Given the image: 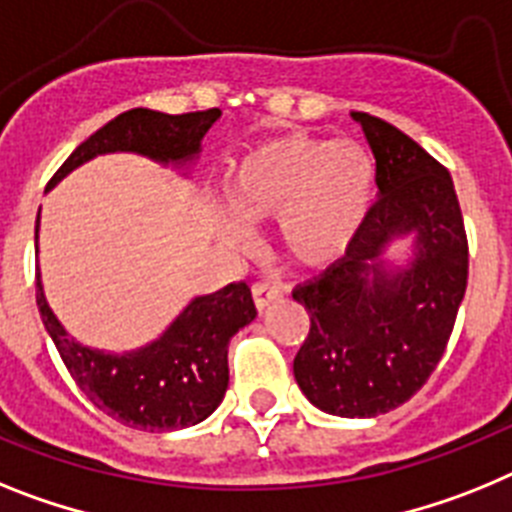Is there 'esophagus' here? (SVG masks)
<instances>
[{"label":"esophagus","mask_w":512,"mask_h":512,"mask_svg":"<svg viewBox=\"0 0 512 512\" xmlns=\"http://www.w3.org/2000/svg\"><path fill=\"white\" fill-rule=\"evenodd\" d=\"M281 286H275V283H268V281H257L255 286H252V299H255V306L257 309H265V306L273 304L275 299H281Z\"/></svg>","instance_id":"obj_1"}]
</instances>
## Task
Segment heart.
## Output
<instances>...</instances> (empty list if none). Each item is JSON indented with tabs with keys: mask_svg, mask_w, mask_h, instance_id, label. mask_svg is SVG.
<instances>
[{
	"mask_svg": "<svg viewBox=\"0 0 512 512\" xmlns=\"http://www.w3.org/2000/svg\"><path fill=\"white\" fill-rule=\"evenodd\" d=\"M231 206L242 219H281V242L301 265H324L348 250L376 198V164L355 141L286 136L257 146L231 180ZM247 237L242 221L226 224Z\"/></svg>",
	"mask_w": 512,
	"mask_h": 512,
	"instance_id": "b5f03b06",
	"label": "heart"
}]
</instances>
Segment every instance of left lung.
<instances>
[{
  "label": "left lung",
  "instance_id": "8db88e82",
  "mask_svg": "<svg viewBox=\"0 0 512 512\" xmlns=\"http://www.w3.org/2000/svg\"><path fill=\"white\" fill-rule=\"evenodd\" d=\"M353 118L376 157L379 201L345 257L293 291L311 322L293 376L322 412L376 417L417 394L443 358L469 278V242L446 167L376 115ZM410 233L411 265L384 269L385 247Z\"/></svg>",
  "mask_w": 512,
  "mask_h": 512
}]
</instances>
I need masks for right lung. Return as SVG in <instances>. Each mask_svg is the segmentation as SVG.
I'll return each instance as SVG.
<instances>
[{
  "mask_svg": "<svg viewBox=\"0 0 512 512\" xmlns=\"http://www.w3.org/2000/svg\"><path fill=\"white\" fill-rule=\"evenodd\" d=\"M219 118V108L182 115L128 110L71 151L48 188L79 164L110 151H136L162 164L190 162ZM38 221L41 216L35 219V250ZM35 301L61 361L84 397L113 420L149 433L198 425L219 407L229 386V340L257 314L250 286L244 281L229 283L221 291L190 301L170 330L151 345L113 355L84 348L61 327L43 296L41 273H35Z\"/></svg>",
  "mask_w": 512,
  "mask_h": 512,
  "instance_id": "1",
  "label": "right lung"
}]
</instances>
